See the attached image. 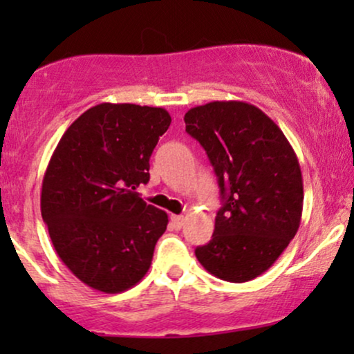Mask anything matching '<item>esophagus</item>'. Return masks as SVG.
<instances>
[{"label":"esophagus","mask_w":354,"mask_h":354,"mask_svg":"<svg viewBox=\"0 0 354 354\" xmlns=\"http://www.w3.org/2000/svg\"><path fill=\"white\" fill-rule=\"evenodd\" d=\"M171 223H173V226L176 230H180L183 225H185V216H181V214H173L171 216Z\"/></svg>","instance_id":"1"}]
</instances>
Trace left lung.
<instances>
[{"mask_svg": "<svg viewBox=\"0 0 354 354\" xmlns=\"http://www.w3.org/2000/svg\"><path fill=\"white\" fill-rule=\"evenodd\" d=\"M216 173L223 206L198 261L219 279L245 283L270 270L299 228L303 178L290 141L245 101H213L185 115Z\"/></svg>", "mask_w": 354, "mask_h": 354, "instance_id": "1", "label": "left lung"}]
</instances>
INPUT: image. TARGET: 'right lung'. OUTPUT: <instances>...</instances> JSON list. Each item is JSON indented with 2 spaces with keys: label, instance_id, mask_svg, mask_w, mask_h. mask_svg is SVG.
<instances>
[{
  "label": "right lung",
  "instance_id": "obj_1",
  "mask_svg": "<svg viewBox=\"0 0 354 354\" xmlns=\"http://www.w3.org/2000/svg\"><path fill=\"white\" fill-rule=\"evenodd\" d=\"M171 123L163 108L101 103L61 136L43 178L41 216L61 261L96 291L121 293L143 279L168 214L136 188Z\"/></svg>",
  "mask_w": 354,
  "mask_h": 354
}]
</instances>
